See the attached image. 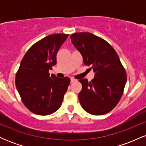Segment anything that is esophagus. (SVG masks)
Segmentation results:
<instances>
[{"mask_svg": "<svg viewBox=\"0 0 146 146\" xmlns=\"http://www.w3.org/2000/svg\"><path fill=\"white\" fill-rule=\"evenodd\" d=\"M75 81H76V80H75V79H73V78H71V83L75 82Z\"/></svg>", "mask_w": 146, "mask_h": 146, "instance_id": "34e87169", "label": "esophagus"}]
</instances>
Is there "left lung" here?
Instances as JSON below:
<instances>
[{
  "label": "left lung",
  "instance_id": "1",
  "mask_svg": "<svg viewBox=\"0 0 146 146\" xmlns=\"http://www.w3.org/2000/svg\"><path fill=\"white\" fill-rule=\"evenodd\" d=\"M72 44L82 56L85 65L91 66L95 77L88 82L79 80L82 88L79 100L85 111L93 115L108 113L116 106L123 94L126 73L116 51L109 43L88 32L73 33Z\"/></svg>",
  "mask_w": 146,
  "mask_h": 146
}]
</instances>
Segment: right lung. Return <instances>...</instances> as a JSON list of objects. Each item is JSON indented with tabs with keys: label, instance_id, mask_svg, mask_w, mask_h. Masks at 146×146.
Segmentation results:
<instances>
[{
	"label": "right lung",
	"instance_id": "add662e5",
	"mask_svg": "<svg viewBox=\"0 0 146 146\" xmlns=\"http://www.w3.org/2000/svg\"><path fill=\"white\" fill-rule=\"evenodd\" d=\"M68 34L49 35L27 51L16 75V86L25 106L32 113L48 115L59 109L69 86L68 77L50 75L56 55Z\"/></svg>",
	"mask_w": 146,
	"mask_h": 146
}]
</instances>
